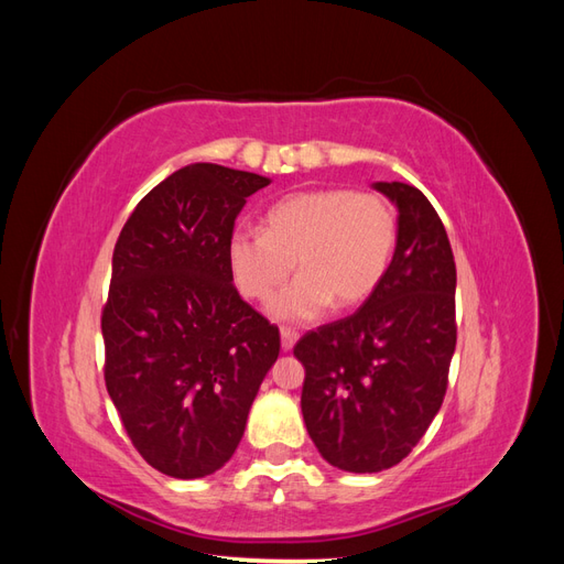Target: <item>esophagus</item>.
I'll list each match as a JSON object with an SVG mask.
<instances>
[{
  "mask_svg": "<svg viewBox=\"0 0 564 564\" xmlns=\"http://www.w3.org/2000/svg\"><path fill=\"white\" fill-rule=\"evenodd\" d=\"M280 338H282V350H292V348L296 346V340H299V332L282 327V332H280Z\"/></svg>",
  "mask_w": 564,
  "mask_h": 564,
  "instance_id": "1",
  "label": "esophagus"
}]
</instances>
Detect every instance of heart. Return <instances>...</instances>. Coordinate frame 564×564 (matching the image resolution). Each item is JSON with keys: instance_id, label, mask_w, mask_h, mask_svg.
<instances>
[{"instance_id": "obj_1", "label": "heart", "mask_w": 564, "mask_h": 564, "mask_svg": "<svg viewBox=\"0 0 564 564\" xmlns=\"http://www.w3.org/2000/svg\"><path fill=\"white\" fill-rule=\"evenodd\" d=\"M398 247L392 204L369 191L317 187L289 193L263 216V230L235 228L230 275L245 299L268 303L294 261L301 275L272 301L280 319H313L365 301L379 286Z\"/></svg>"}]
</instances>
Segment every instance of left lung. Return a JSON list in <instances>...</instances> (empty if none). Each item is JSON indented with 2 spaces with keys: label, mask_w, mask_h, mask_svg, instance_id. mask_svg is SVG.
<instances>
[{
  "label": "left lung",
  "mask_w": 564,
  "mask_h": 564,
  "mask_svg": "<svg viewBox=\"0 0 564 564\" xmlns=\"http://www.w3.org/2000/svg\"><path fill=\"white\" fill-rule=\"evenodd\" d=\"M398 207L388 272L352 315L301 336V412L319 454L348 473L392 468L440 412L456 348V265L419 187L373 183Z\"/></svg>",
  "instance_id": "1"
}]
</instances>
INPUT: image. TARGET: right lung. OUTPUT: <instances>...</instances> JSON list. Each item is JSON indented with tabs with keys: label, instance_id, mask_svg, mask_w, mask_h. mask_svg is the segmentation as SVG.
<instances>
[{
	"label": "right lung",
	"instance_id": "1",
	"mask_svg": "<svg viewBox=\"0 0 564 564\" xmlns=\"http://www.w3.org/2000/svg\"><path fill=\"white\" fill-rule=\"evenodd\" d=\"M268 183L220 164L183 166L117 237L100 315L106 388L135 452L178 480L235 454L280 355V329L240 299L228 265L235 218Z\"/></svg>",
	"mask_w": 564,
	"mask_h": 564
}]
</instances>
